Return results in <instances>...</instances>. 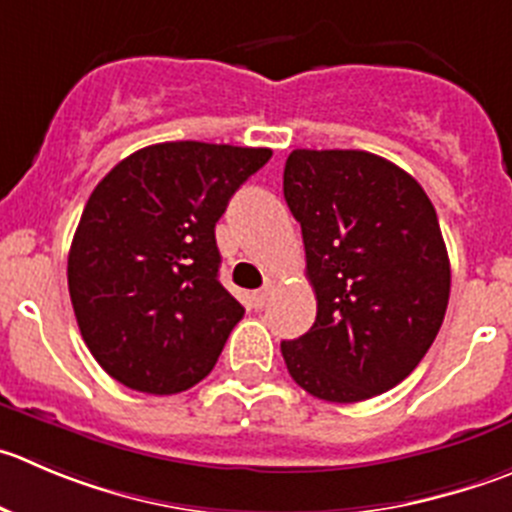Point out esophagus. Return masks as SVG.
<instances>
[{"instance_id":"1","label":"esophagus","mask_w":512,"mask_h":512,"mask_svg":"<svg viewBox=\"0 0 512 512\" xmlns=\"http://www.w3.org/2000/svg\"><path fill=\"white\" fill-rule=\"evenodd\" d=\"M274 289H276V281H271V279L266 281L264 289H259L256 294H253V306H256V309H264V306L269 304L271 296H274Z\"/></svg>"}]
</instances>
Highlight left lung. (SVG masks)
<instances>
[{"mask_svg":"<svg viewBox=\"0 0 512 512\" xmlns=\"http://www.w3.org/2000/svg\"><path fill=\"white\" fill-rule=\"evenodd\" d=\"M284 198L316 294L314 326L281 342L286 369L339 405L397 387L432 347L450 299L435 206L410 173L364 150H294Z\"/></svg>","mask_w":512,"mask_h":512,"instance_id":"8db88e82","label":"left lung"}]
</instances>
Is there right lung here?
I'll list each match as a JSON object with an SVG mask.
<instances>
[{
	"label": "right lung",
	"instance_id": "1",
	"mask_svg": "<svg viewBox=\"0 0 512 512\" xmlns=\"http://www.w3.org/2000/svg\"><path fill=\"white\" fill-rule=\"evenodd\" d=\"M269 148L158 143L97 183L67 256L87 349L120 384L175 394L216 367L243 306L218 281L216 223Z\"/></svg>",
	"mask_w": 512,
	"mask_h": 512
}]
</instances>
